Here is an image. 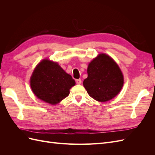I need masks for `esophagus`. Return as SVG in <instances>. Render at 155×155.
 Here are the masks:
<instances>
[{"instance_id":"esophagus-1","label":"esophagus","mask_w":155,"mask_h":155,"mask_svg":"<svg viewBox=\"0 0 155 155\" xmlns=\"http://www.w3.org/2000/svg\"><path fill=\"white\" fill-rule=\"evenodd\" d=\"M81 83V80L80 79H76V84H77V85H80Z\"/></svg>"}]
</instances>
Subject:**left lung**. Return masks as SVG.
Masks as SVG:
<instances>
[{
  "label": "left lung",
  "instance_id": "obj_1",
  "mask_svg": "<svg viewBox=\"0 0 155 155\" xmlns=\"http://www.w3.org/2000/svg\"><path fill=\"white\" fill-rule=\"evenodd\" d=\"M87 74L83 86L89 96L97 101L112 100L124 85V76L118 65L105 54H99L89 63Z\"/></svg>",
  "mask_w": 155,
  "mask_h": 155
}]
</instances>
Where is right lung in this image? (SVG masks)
Listing matches in <instances>:
<instances>
[{"instance_id": "obj_1", "label": "right lung", "mask_w": 155, "mask_h": 155, "mask_svg": "<svg viewBox=\"0 0 155 155\" xmlns=\"http://www.w3.org/2000/svg\"><path fill=\"white\" fill-rule=\"evenodd\" d=\"M76 82L58 63L43 59L34 69L30 87L34 94L51 105L58 104L67 97Z\"/></svg>"}]
</instances>
